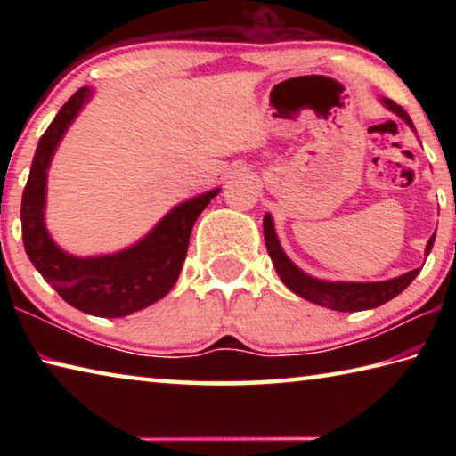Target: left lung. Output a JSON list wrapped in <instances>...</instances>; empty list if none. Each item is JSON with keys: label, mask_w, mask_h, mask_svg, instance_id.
Segmentation results:
<instances>
[{"label": "left lung", "mask_w": 456, "mask_h": 456, "mask_svg": "<svg viewBox=\"0 0 456 456\" xmlns=\"http://www.w3.org/2000/svg\"><path fill=\"white\" fill-rule=\"evenodd\" d=\"M380 102L388 108L390 112H395L398 118H403L408 126L414 130V125L411 117H408L403 106H398L395 100L380 98ZM416 133V130H414ZM264 235H265V247L269 257H272L275 272L280 275V280L285 283V288H289L296 296L307 299L315 305L328 307V310L336 312H362V310H372V307L382 305L390 302L392 297H396L398 293H403L408 285L412 283L416 275L420 273V269H412L404 275H398L395 280L386 281H328L318 280L310 273H305L304 269H299L293 261L285 256L283 247L277 239L273 217L265 213L264 217ZM432 245H435V235L428 239L424 256H428Z\"/></svg>", "instance_id": "1"}]
</instances>
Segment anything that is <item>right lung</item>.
I'll list each match as a JSON object with an SVG mask.
<instances>
[{"label": "right lung", "instance_id": "right-lung-1", "mask_svg": "<svg viewBox=\"0 0 456 456\" xmlns=\"http://www.w3.org/2000/svg\"><path fill=\"white\" fill-rule=\"evenodd\" d=\"M94 96L84 86L60 108L42 134L21 197V233L29 261L60 297L84 314L122 318L163 299L179 280L192 225L221 189L175 205L141 241L117 253L78 257L66 253L45 227L48 168L58 144L82 108Z\"/></svg>", "mask_w": 456, "mask_h": 456}]
</instances>
